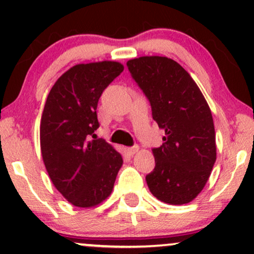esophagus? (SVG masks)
Returning a JSON list of instances; mask_svg holds the SVG:
<instances>
[{"mask_svg": "<svg viewBox=\"0 0 254 254\" xmlns=\"http://www.w3.org/2000/svg\"><path fill=\"white\" fill-rule=\"evenodd\" d=\"M127 153H129V155H133V154H136L137 151H138V145H133V147H130L127 148Z\"/></svg>", "mask_w": 254, "mask_h": 254, "instance_id": "obj_1", "label": "esophagus"}]
</instances>
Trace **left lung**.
<instances>
[{
	"label": "left lung",
	"mask_w": 254,
	"mask_h": 254,
	"mask_svg": "<svg viewBox=\"0 0 254 254\" xmlns=\"http://www.w3.org/2000/svg\"><path fill=\"white\" fill-rule=\"evenodd\" d=\"M127 65L166 135L161 147L153 149L155 168L145 177L148 188L164 203H190L203 190L216 161L210 107L190 74L171 58L138 57Z\"/></svg>",
	"instance_id": "obj_1"
}]
</instances>
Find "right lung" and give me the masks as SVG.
Here are the masks:
<instances>
[{
    "mask_svg": "<svg viewBox=\"0 0 254 254\" xmlns=\"http://www.w3.org/2000/svg\"><path fill=\"white\" fill-rule=\"evenodd\" d=\"M123 70V64L113 61L76 64L55 82L44 106V165L55 188L78 208L104 202L123 165L112 145L104 139H90L99 127V98Z\"/></svg>",
    "mask_w": 254,
    "mask_h": 254,
    "instance_id": "right-lung-1",
    "label": "right lung"
}]
</instances>
